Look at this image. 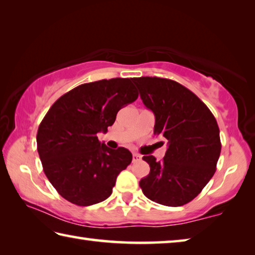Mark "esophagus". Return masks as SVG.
<instances>
[{
    "label": "esophagus",
    "instance_id": "esophagus-1",
    "mask_svg": "<svg viewBox=\"0 0 255 255\" xmlns=\"http://www.w3.org/2000/svg\"><path fill=\"white\" fill-rule=\"evenodd\" d=\"M140 159H141V156L139 154H137V153L132 154V162H138V161H140Z\"/></svg>",
    "mask_w": 255,
    "mask_h": 255
}]
</instances>
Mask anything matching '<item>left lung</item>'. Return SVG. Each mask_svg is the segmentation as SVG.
<instances>
[{"label": "left lung", "mask_w": 255, "mask_h": 255, "mask_svg": "<svg viewBox=\"0 0 255 255\" xmlns=\"http://www.w3.org/2000/svg\"><path fill=\"white\" fill-rule=\"evenodd\" d=\"M132 81L155 116L154 135L167 140L161 162L152 155L143 157L150 171L139 187L157 204L183 206L195 199L215 174L222 149L217 122L208 107L178 82L149 76Z\"/></svg>", "instance_id": "obj_1"}]
</instances>
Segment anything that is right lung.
Instances as JSON below:
<instances>
[{
  "instance_id": "add662e5",
  "label": "right lung",
  "mask_w": 255,
  "mask_h": 255,
  "mask_svg": "<svg viewBox=\"0 0 255 255\" xmlns=\"http://www.w3.org/2000/svg\"><path fill=\"white\" fill-rule=\"evenodd\" d=\"M132 79L76 86L56 101L37 132V149L49 182L64 199L91 206L109 198L118 174L131 163L127 148L110 149L98 139L118 111L138 98Z\"/></svg>"
}]
</instances>
